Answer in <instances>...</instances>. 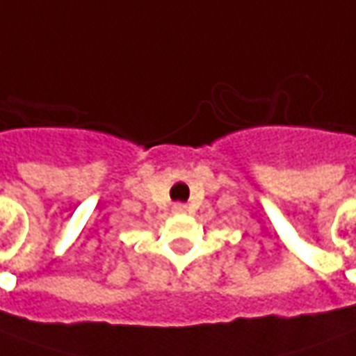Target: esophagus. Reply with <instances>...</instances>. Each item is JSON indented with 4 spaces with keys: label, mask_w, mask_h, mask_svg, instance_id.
<instances>
[{
    "label": "esophagus",
    "mask_w": 356,
    "mask_h": 356,
    "mask_svg": "<svg viewBox=\"0 0 356 356\" xmlns=\"http://www.w3.org/2000/svg\"><path fill=\"white\" fill-rule=\"evenodd\" d=\"M173 212H177V213L186 212V206L185 204H175V206H173Z\"/></svg>",
    "instance_id": "1"
}]
</instances>
